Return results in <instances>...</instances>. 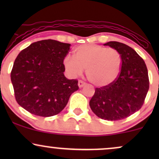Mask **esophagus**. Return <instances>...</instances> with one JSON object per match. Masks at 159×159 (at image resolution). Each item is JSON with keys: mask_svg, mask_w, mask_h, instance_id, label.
<instances>
[{"mask_svg": "<svg viewBox=\"0 0 159 159\" xmlns=\"http://www.w3.org/2000/svg\"><path fill=\"white\" fill-rule=\"evenodd\" d=\"M85 84H86V83L84 81H82V80H79V81H78V87H79L80 88L83 87Z\"/></svg>", "mask_w": 159, "mask_h": 159, "instance_id": "34e87169", "label": "esophagus"}]
</instances>
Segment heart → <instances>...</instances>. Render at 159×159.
Returning <instances> with one entry per match:
<instances>
[{
	"mask_svg": "<svg viewBox=\"0 0 159 159\" xmlns=\"http://www.w3.org/2000/svg\"><path fill=\"white\" fill-rule=\"evenodd\" d=\"M66 70L77 77L87 69V78L97 87H105L117 78L122 66V58L116 49L103 45L87 44L77 47L75 58L66 56L63 61Z\"/></svg>",
	"mask_w": 159,
	"mask_h": 159,
	"instance_id": "1",
	"label": "heart"
}]
</instances>
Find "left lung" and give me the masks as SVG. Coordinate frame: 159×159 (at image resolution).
Instances as JSON below:
<instances>
[{
  "instance_id": "obj_1",
  "label": "left lung",
  "mask_w": 159,
  "mask_h": 159,
  "mask_svg": "<svg viewBox=\"0 0 159 159\" xmlns=\"http://www.w3.org/2000/svg\"><path fill=\"white\" fill-rule=\"evenodd\" d=\"M116 49L122 58L120 73L111 84L96 87L90 101L91 110L102 120H120L140 110L149 87L145 62L129 45L111 41L104 44Z\"/></svg>"
}]
</instances>
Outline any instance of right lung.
<instances>
[{
  "mask_svg": "<svg viewBox=\"0 0 159 159\" xmlns=\"http://www.w3.org/2000/svg\"><path fill=\"white\" fill-rule=\"evenodd\" d=\"M70 45L54 39L41 40L16 58L10 75L15 98L30 114L45 117L58 114L79 88L77 79L69 80L63 74V61Z\"/></svg>",
  "mask_w": 159,
  "mask_h": 159,
  "instance_id": "add662e5",
  "label": "right lung"
}]
</instances>
